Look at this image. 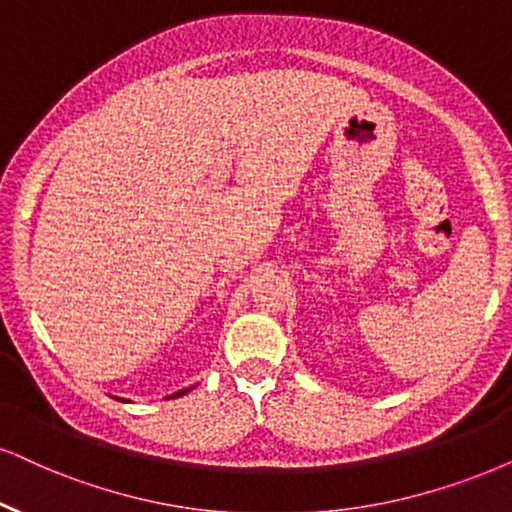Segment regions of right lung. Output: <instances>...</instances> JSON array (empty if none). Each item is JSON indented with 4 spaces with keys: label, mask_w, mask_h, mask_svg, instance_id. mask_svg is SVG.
Here are the masks:
<instances>
[{
    "label": "right lung",
    "mask_w": 512,
    "mask_h": 512,
    "mask_svg": "<svg viewBox=\"0 0 512 512\" xmlns=\"http://www.w3.org/2000/svg\"><path fill=\"white\" fill-rule=\"evenodd\" d=\"M193 390V387H186V390H179V392H174L172 394V399H177V397H181V394H186V392H191ZM122 401H125V399H122Z\"/></svg>",
    "instance_id": "add662e5"
}]
</instances>
